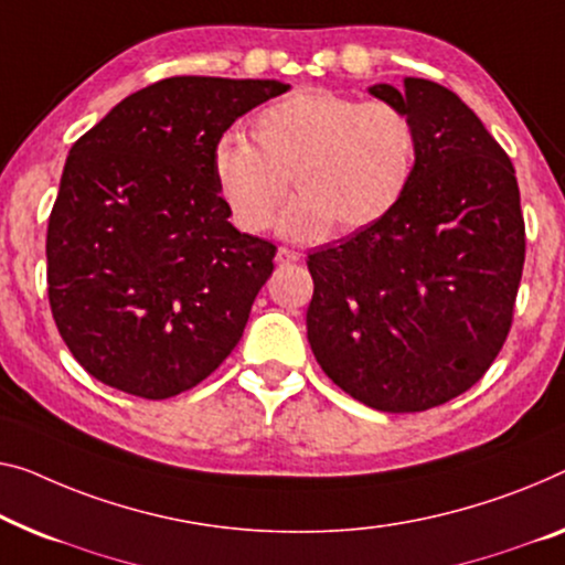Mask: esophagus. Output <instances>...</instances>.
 Instances as JSON below:
<instances>
[{
  "instance_id": "34e87169",
  "label": "esophagus",
  "mask_w": 565,
  "mask_h": 565,
  "mask_svg": "<svg viewBox=\"0 0 565 565\" xmlns=\"http://www.w3.org/2000/svg\"><path fill=\"white\" fill-rule=\"evenodd\" d=\"M299 260V254L297 250H289V248H279L276 250V264H297Z\"/></svg>"
}]
</instances>
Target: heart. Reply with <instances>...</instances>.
I'll use <instances>...</instances> for the list:
<instances>
[{
	"label": "heart",
	"instance_id": "obj_1",
	"mask_svg": "<svg viewBox=\"0 0 565 565\" xmlns=\"http://www.w3.org/2000/svg\"><path fill=\"white\" fill-rule=\"evenodd\" d=\"M248 145L223 134L210 151V174L235 228H271L286 195L294 202L279 233L315 243L360 233L385 221L408 195L418 170L420 134L406 108L388 100H360L307 88L260 108L250 119Z\"/></svg>",
	"mask_w": 565,
	"mask_h": 565
}]
</instances>
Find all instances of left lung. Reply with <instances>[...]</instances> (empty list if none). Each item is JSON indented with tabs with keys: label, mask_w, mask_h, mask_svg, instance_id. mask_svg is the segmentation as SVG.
Segmentation results:
<instances>
[{
	"label": "left lung",
	"mask_w": 565,
	"mask_h": 565,
	"mask_svg": "<svg viewBox=\"0 0 565 565\" xmlns=\"http://www.w3.org/2000/svg\"><path fill=\"white\" fill-rule=\"evenodd\" d=\"M367 90L416 119L418 170L385 221L309 254L307 337L352 398L416 414L469 391L502 350L525 221L515 167L454 90L424 78Z\"/></svg>",
	"instance_id": "obj_1"
}]
</instances>
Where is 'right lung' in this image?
Returning <instances> with one entry per match:
<instances>
[{"instance_id": "1", "label": "right lung", "mask_w": 565, "mask_h": 565, "mask_svg": "<svg viewBox=\"0 0 565 565\" xmlns=\"http://www.w3.org/2000/svg\"><path fill=\"white\" fill-rule=\"evenodd\" d=\"M279 81L174 75L126 96L71 147L47 223L57 332L96 381L147 401L231 355L276 246L228 221L210 151Z\"/></svg>"}]
</instances>
